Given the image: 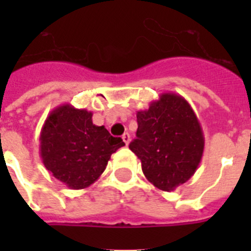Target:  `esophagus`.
<instances>
[{
    "label": "esophagus",
    "mask_w": 251,
    "mask_h": 251,
    "mask_svg": "<svg viewBox=\"0 0 251 251\" xmlns=\"http://www.w3.org/2000/svg\"><path fill=\"white\" fill-rule=\"evenodd\" d=\"M122 139H123L126 145H127V146L129 145V142H130V134H129V133H124L123 136H122Z\"/></svg>",
    "instance_id": "esophagus-1"
}]
</instances>
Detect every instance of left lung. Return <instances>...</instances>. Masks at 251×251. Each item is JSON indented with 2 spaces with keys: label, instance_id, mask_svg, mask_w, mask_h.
Masks as SVG:
<instances>
[{
  "label": "left lung",
  "instance_id": "obj_1",
  "mask_svg": "<svg viewBox=\"0 0 251 251\" xmlns=\"http://www.w3.org/2000/svg\"><path fill=\"white\" fill-rule=\"evenodd\" d=\"M137 138L132 151L146 178L162 191H174L191 178L205 147L201 124L183 97L162 93L146 110L137 112Z\"/></svg>",
  "mask_w": 251,
  "mask_h": 251
}]
</instances>
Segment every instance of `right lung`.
Returning a JSON list of instances; mask_svg holds the SVG:
<instances>
[{
	"label": "right lung",
	"mask_w": 251,
	"mask_h": 251,
	"mask_svg": "<svg viewBox=\"0 0 251 251\" xmlns=\"http://www.w3.org/2000/svg\"><path fill=\"white\" fill-rule=\"evenodd\" d=\"M93 113L72 104L56 106L40 133V156L55 178L72 190L89 187L124 142L104 126L93 124Z\"/></svg>",
	"instance_id": "1"
}]
</instances>
